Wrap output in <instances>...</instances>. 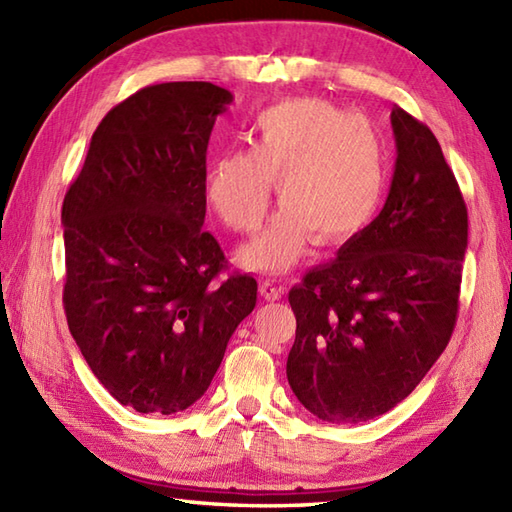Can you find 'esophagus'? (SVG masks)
I'll list each match as a JSON object with an SVG mask.
<instances>
[{
    "label": "esophagus",
    "instance_id": "esophagus-1",
    "mask_svg": "<svg viewBox=\"0 0 512 512\" xmlns=\"http://www.w3.org/2000/svg\"><path fill=\"white\" fill-rule=\"evenodd\" d=\"M259 292H262V297L266 301H279L281 295H284V290H281L275 284V281H270V279H266V281H262V284H259Z\"/></svg>",
    "mask_w": 512,
    "mask_h": 512
}]
</instances>
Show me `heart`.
I'll use <instances>...</instances> for the list:
<instances>
[{
	"label": "heart",
	"instance_id": "1",
	"mask_svg": "<svg viewBox=\"0 0 512 512\" xmlns=\"http://www.w3.org/2000/svg\"><path fill=\"white\" fill-rule=\"evenodd\" d=\"M250 149H231L211 160L206 200L237 233L262 224L270 187L284 204L239 264L284 273L306 250L345 244L374 220L385 195L383 143L365 118L323 99H288L257 114Z\"/></svg>",
	"mask_w": 512,
	"mask_h": 512
}]
</instances>
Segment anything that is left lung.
Returning a JSON list of instances; mask_svg holds the SVG:
<instances>
[{
    "mask_svg": "<svg viewBox=\"0 0 512 512\" xmlns=\"http://www.w3.org/2000/svg\"><path fill=\"white\" fill-rule=\"evenodd\" d=\"M391 129L396 165L383 211L288 292L297 317L288 383L332 424L372 420L405 400L458 317L464 198L427 125L394 107Z\"/></svg>",
    "mask_w": 512,
    "mask_h": 512,
    "instance_id": "8db88e82",
    "label": "left lung"
}]
</instances>
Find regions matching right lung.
I'll list each match as a JSON object with an SVG mask.
<instances>
[{
  "label": "right lung",
  "mask_w": 512,
  "mask_h": 512,
  "mask_svg": "<svg viewBox=\"0 0 512 512\" xmlns=\"http://www.w3.org/2000/svg\"><path fill=\"white\" fill-rule=\"evenodd\" d=\"M233 94L206 81L149 85L107 112L65 193L63 308L101 385L140 413L204 396L257 303L202 231L206 147Z\"/></svg>",
  "instance_id": "right-lung-1"
}]
</instances>
